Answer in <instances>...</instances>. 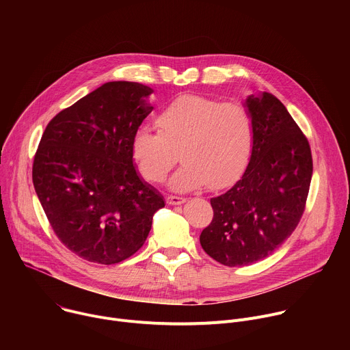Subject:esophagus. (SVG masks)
<instances>
[{"label":"esophagus","mask_w":350,"mask_h":350,"mask_svg":"<svg viewBox=\"0 0 350 350\" xmlns=\"http://www.w3.org/2000/svg\"><path fill=\"white\" fill-rule=\"evenodd\" d=\"M184 202H185V198L176 196V195H169V196H166V204H167V205L174 206V205H181V204H184Z\"/></svg>","instance_id":"obj_1"}]
</instances>
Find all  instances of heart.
<instances>
[{
	"instance_id": "1",
	"label": "heart",
	"mask_w": 350,
	"mask_h": 350,
	"mask_svg": "<svg viewBox=\"0 0 350 350\" xmlns=\"http://www.w3.org/2000/svg\"><path fill=\"white\" fill-rule=\"evenodd\" d=\"M159 131L138 129L131 154L139 173L161 181L178 161H184L169 184L176 191H192L208 184L221 189L237 181L251 159L254 119L241 103L183 95L157 116Z\"/></svg>"
}]
</instances>
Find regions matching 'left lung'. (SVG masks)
<instances>
[{
	"label": "left lung",
	"instance_id": "obj_1",
	"mask_svg": "<svg viewBox=\"0 0 350 350\" xmlns=\"http://www.w3.org/2000/svg\"><path fill=\"white\" fill-rule=\"evenodd\" d=\"M254 119L247 167L232 188L212 198V223L201 232L204 251L228 266L256 263L292 234L301 220L313 174L308 138L270 92L243 104Z\"/></svg>",
	"mask_w": 350,
	"mask_h": 350
}]
</instances>
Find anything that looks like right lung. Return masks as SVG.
I'll use <instances>...</instances> for the list:
<instances>
[{
	"label": "right lung",
	"mask_w": 350,
	"mask_h": 350,
	"mask_svg": "<svg viewBox=\"0 0 350 350\" xmlns=\"http://www.w3.org/2000/svg\"><path fill=\"white\" fill-rule=\"evenodd\" d=\"M152 88L109 81L45 127L33 163L40 204L59 241L77 256L115 265L144 245L163 196L141 178L131 139L152 112Z\"/></svg>",
	"instance_id": "add662e5"
}]
</instances>
